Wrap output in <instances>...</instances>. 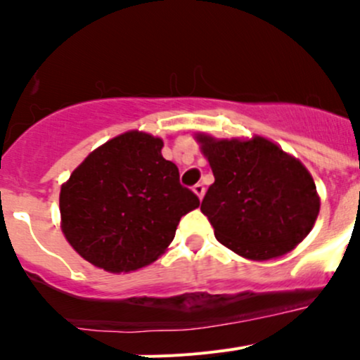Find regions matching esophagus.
Wrapping results in <instances>:
<instances>
[{
	"instance_id": "34e87169",
	"label": "esophagus",
	"mask_w": 360,
	"mask_h": 360,
	"mask_svg": "<svg viewBox=\"0 0 360 360\" xmlns=\"http://www.w3.org/2000/svg\"><path fill=\"white\" fill-rule=\"evenodd\" d=\"M193 193L202 200L203 195H205V187H203V184H196V186H193Z\"/></svg>"
}]
</instances>
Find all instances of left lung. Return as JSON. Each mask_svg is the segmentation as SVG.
<instances>
[{
    "label": "left lung",
    "instance_id": "obj_1",
    "mask_svg": "<svg viewBox=\"0 0 360 360\" xmlns=\"http://www.w3.org/2000/svg\"><path fill=\"white\" fill-rule=\"evenodd\" d=\"M195 139L214 174L200 209L219 243L241 257L266 262L288 254L308 236L321 200L297 158L265 136L196 133Z\"/></svg>",
    "mask_w": 360,
    "mask_h": 360
}]
</instances>
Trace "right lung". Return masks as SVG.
<instances>
[{
    "instance_id": "obj_1",
    "label": "right lung",
    "mask_w": 360,
    "mask_h": 360,
    "mask_svg": "<svg viewBox=\"0 0 360 360\" xmlns=\"http://www.w3.org/2000/svg\"><path fill=\"white\" fill-rule=\"evenodd\" d=\"M162 148L158 136L126 131L94 149L63 184L61 231L86 262L117 274L151 265L180 218L200 205Z\"/></svg>"
}]
</instances>
